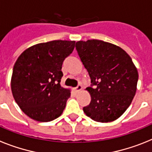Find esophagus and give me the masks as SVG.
Returning a JSON list of instances; mask_svg holds the SVG:
<instances>
[{
    "label": "esophagus",
    "mask_w": 152,
    "mask_h": 152,
    "mask_svg": "<svg viewBox=\"0 0 152 152\" xmlns=\"http://www.w3.org/2000/svg\"><path fill=\"white\" fill-rule=\"evenodd\" d=\"M82 89H83V87H82V86L81 85H78L77 86H76V88H75V91H76V92H80V90H82Z\"/></svg>",
    "instance_id": "34e87169"
}]
</instances>
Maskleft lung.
<instances>
[{
  "label": "left lung",
  "mask_w": 152,
  "mask_h": 152,
  "mask_svg": "<svg viewBox=\"0 0 152 152\" xmlns=\"http://www.w3.org/2000/svg\"><path fill=\"white\" fill-rule=\"evenodd\" d=\"M76 48L94 86L83 112L92 120L109 122L118 118L132 102L138 73L132 58L121 47L99 39L78 41Z\"/></svg>",
  "instance_id": "obj_1"
}]
</instances>
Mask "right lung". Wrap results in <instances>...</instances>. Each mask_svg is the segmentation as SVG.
Wrapping results in <instances>:
<instances>
[{
    "mask_svg": "<svg viewBox=\"0 0 152 152\" xmlns=\"http://www.w3.org/2000/svg\"><path fill=\"white\" fill-rule=\"evenodd\" d=\"M75 41L53 40L34 45L20 55L13 69L11 91L20 109L38 122L61 115L70 90L60 86L63 62Z\"/></svg>",
    "mask_w": 152,
    "mask_h": 152,
    "instance_id": "add662e5",
    "label": "right lung"
}]
</instances>
